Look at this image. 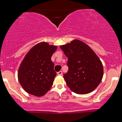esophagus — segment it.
I'll list each match as a JSON object with an SVG mask.
<instances>
[{"mask_svg":"<svg viewBox=\"0 0 122 122\" xmlns=\"http://www.w3.org/2000/svg\"><path fill=\"white\" fill-rule=\"evenodd\" d=\"M57 74H58V75H59V76H61L62 75V71H59V72H58V73H57Z\"/></svg>","mask_w":122,"mask_h":122,"instance_id":"34e87169","label":"esophagus"}]
</instances>
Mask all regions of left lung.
Here are the masks:
<instances>
[{
  "mask_svg": "<svg viewBox=\"0 0 122 122\" xmlns=\"http://www.w3.org/2000/svg\"><path fill=\"white\" fill-rule=\"evenodd\" d=\"M68 58L69 70L64 75L66 85L77 94H87L94 91L102 81L103 66L93 50L78 40L60 46Z\"/></svg>",
  "mask_w": 122,
  "mask_h": 122,
  "instance_id": "8db88e82",
  "label": "left lung"
}]
</instances>
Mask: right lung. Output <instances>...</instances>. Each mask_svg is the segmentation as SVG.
I'll list each match as a JSON object with an SVG mask.
<instances>
[{"mask_svg": "<svg viewBox=\"0 0 122 122\" xmlns=\"http://www.w3.org/2000/svg\"><path fill=\"white\" fill-rule=\"evenodd\" d=\"M57 46L42 42L35 45L26 54L18 71L23 89L37 97L45 95L52 86L56 72L51 60Z\"/></svg>", "mask_w": 122, "mask_h": 122, "instance_id": "1", "label": "right lung"}]
</instances>
